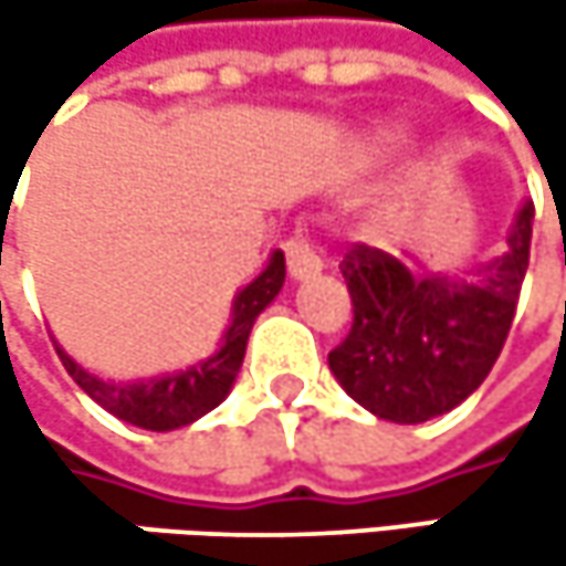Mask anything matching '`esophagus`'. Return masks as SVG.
Wrapping results in <instances>:
<instances>
[{"label": "esophagus", "mask_w": 566, "mask_h": 566, "mask_svg": "<svg viewBox=\"0 0 566 566\" xmlns=\"http://www.w3.org/2000/svg\"><path fill=\"white\" fill-rule=\"evenodd\" d=\"M284 255H287V275H291L294 282H304V279H311V275H317V272L324 269L317 249H314L311 239H304V235H294V239L284 245Z\"/></svg>", "instance_id": "1"}]
</instances>
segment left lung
Returning <instances> with one entry per match:
<instances>
[{
	"label": "left lung",
	"mask_w": 566,
	"mask_h": 566,
	"mask_svg": "<svg viewBox=\"0 0 566 566\" xmlns=\"http://www.w3.org/2000/svg\"><path fill=\"white\" fill-rule=\"evenodd\" d=\"M531 222L534 206L524 202L509 249L472 275L429 272L416 259L399 262L384 249L354 245L340 262L354 324L327 354L347 396L380 419L412 426L475 394L514 321Z\"/></svg>",
	"instance_id": "1"
}]
</instances>
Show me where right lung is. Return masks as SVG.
Returning <instances> with one entry per match:
<instances>
[{
	"instance_id": "obj_1",
	"label": "right lung",
	"mask_w": 566,
	"mask_h": 566,
	"mask_svg": "<svg viewBox=\"0 0 566 566\" xmlns=\"http://www.w3.org/2000/svg\"><path fill=\"white\" fill-rule=\"evenodd\" d=\"M284 284V252H272L269 265L262 269L259 279L245 284L235 301H232V321L222 334V344L212 357L164 374V377H150V380H134V384H114V380H101L94 374H87L81 364H74L61 347H55L64 370L71 374V380L91 396L97 406H104L111 416L150 429V432H170L179 426L196 422L199 416H206L209 409H216L239 377L242 360H245V344L252 334L255 317L279 297Z\"/></svg>"
}]
</instances>
